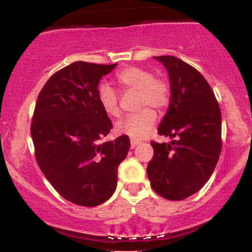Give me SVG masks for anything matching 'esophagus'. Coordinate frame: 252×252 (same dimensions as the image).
I'll use <instances>...</instances> for the list:
<instances>
[{"mask_svg":"<svg viewBox=\"0 0 252 252\" xmlns=\"http://www.w3.org/2000/svg\"><path fill=\"white\" fill-rule=\"evenodd\" d=\"M141 142L140 141H136V140H131L130 141V147H131V149H134L135 147H137L138 144H140Z\"/></svg>","mask_w":252,"mask_h":252,"instance_id":"34e87169","label":"esophagus"}]
</instances>
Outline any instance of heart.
Returning <instances> with one entry per match:
<instances>
[{
  "instance_id": "heart-1",
  "label": "heart",
  "mask_w": 252,
  "mask_h": 252,
  "mask_svg": "<svg viewBox=\"0 0 252 252\" xmlns=\"http://www.w3.org/2000/svg\"><path fill=\"white\" fill-rule=\"evenodd\" d=\"M117 82L126 90L138 92V108H152L162 110L169 103V89L167 83L160 78L153 77L146 68L126 67L118 72ZM98 102L109 116L118 117L121 115L116 92L109 85L102 84L98 88ZM156 123L154 110L146 108L138 114L132 115L116 124V131L121 135L129 136L134 140H142L152 131Z\"/></svg>"
}]
</instances>
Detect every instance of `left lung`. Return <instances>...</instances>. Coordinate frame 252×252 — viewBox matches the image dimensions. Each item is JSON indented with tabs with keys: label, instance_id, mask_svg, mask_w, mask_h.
Instances as JSON below:
<instances>
[{
	"label": "left lung",
	"instance_id": "8db88e82",
	"mask_svg": "<svg viewBox=\"0 0 252 252\" xmlns=\"http://www.w3.org/2000/svg\"><path fill=\"white\" fill-rule=\"evenodd\" d=\"M169 76L170 99L158 126L170 143L152 142L147 174L153 189L184 200L209 181L221 152V114L212 89L194 67L172 56L154 57Z\"/></svg>",
	"mask_w": 252,
	"mask_h": 252
}]
</instances>
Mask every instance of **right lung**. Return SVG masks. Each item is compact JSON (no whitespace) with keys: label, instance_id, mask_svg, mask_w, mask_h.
<instances>
[{"label":"right lung","instance_id":"1","mask_svg":"<svg viewBox=\"0 0 252 252\" xmlns=\"http://www.w3.org/2000/svg\"><path fill=\"white\" fill-rule=\"evenodd\" d=\"M114 65L76 62L54 73L37 97L31 134L36 162L54 189L80 206L103 204L117 187L129 137L98 143L112 128L98 85Z\"/></svg>","mask_w":252,"mask_h":252}]
</instances>
